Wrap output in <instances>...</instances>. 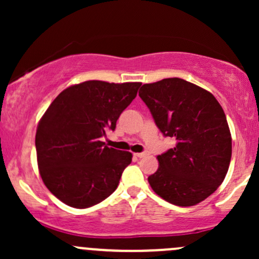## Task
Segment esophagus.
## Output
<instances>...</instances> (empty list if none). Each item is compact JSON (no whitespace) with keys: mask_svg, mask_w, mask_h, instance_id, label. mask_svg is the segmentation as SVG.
I'll return each mask as SVG.
<instances>
[{"mask_svg":"<svg viewBox=\"0 0 259 259\" xmlns=\"http://www.w3.org/2000/svg\"><path fill=\"white\" fill-rule=\"evenodd\" d=\"M148 152H141V153H135L136 157H139V158H144V157H147L148 156Z\"/></svg>","mask_w":259,"mask_h":259,"instance_id":"1","label":"esophagus"}]
</instances>
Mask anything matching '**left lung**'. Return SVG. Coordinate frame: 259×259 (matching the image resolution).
Masks as SVG:
<instances>
[{"mask_svg":"<svg viewBox=\"0 0 259 259\" xmlns=\"http://www.w3.org/2000/svg\"><path fill=\"white\" fill-rule=\"evenodd\" d=\"M139 96L154 123L177 145L157 157L148 177L157 195L175 206L200 203L218 189L231 159V135L225 113L210 92L179 78L144 84Z\"/></svg>","mask_w":259,"mask_h":259,"instance_id":"obj_1","label":"left lung"}]
</instances>
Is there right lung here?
I'll return each instance as SVG.
<instances>
[{
  "label": "right lung",
  "mask_w": 259,
  "mask_h": 259,
  "mask_svg": "<svg viewBox=\"0 0 259 259\" xmlns=\"http://www.w3.org/2000/svg\"><path fill=\"white\" fill-rule=\"evenodd\" d=\"M140 86L89 80L62 91L45 112L35 136L38 170L63 203L88 208L115 191L133 154L101 138L115 129Z\"/></svg>",
  "instance_id": "1"
}]
</instances>
